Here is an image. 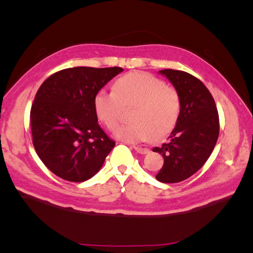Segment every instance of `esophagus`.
Wrapping results in <instances>:
<instances>
[{
    "label": "esophagus",
    "mask_w": 253,
    "mask_h": 253,
    "mask_svg": "<svg viewBox=\"0 0 253 253\" xmlns=\"http://www.w3.org/2000/svg\"><path fill=\"white\" fill-rule=\"evenodd\" d=\"M133 149H135L136 151L140 154H147L150 152V150L148 148H143L140 146H133Z\"/></svg>",
    "instance_id": "1"
}]
</instances>
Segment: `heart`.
I'll list each match as a JSON object with an SVG mask.
<instances>
[{
  "label": "heart",
  "mask_w": 253,
  "mask_h": 253,
  "mask_svg": "<svg viewBox=\"0 0 253 253\" xmlns=\"http://www.w3.org/2000/svg\"><path fill=\"white\" fill-rule=\"evenodd\" d=\"M133 106L131 124L120 127L116 137L126 142L154 141L168 137L178 123L181 100L173 85L151 74L130 72L117 78L112 92L96 91L93 110L96 117L110 130H115L123 117V109Z\"/></svg>",
  "instance_id": "obj_1"
}]
</instances>
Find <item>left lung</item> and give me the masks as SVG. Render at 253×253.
I'll list each match as a JSON object with an SVG mask.
<instances>
[{
    "instance_id": "8db88e82",
    "label": "left lung",
    "mask_w": 253,
    "mask_h": 253,
    "mask_svg": "<svg viewBox=\"0 0 253 253\" xmlns=\"http://www.w3.org/2000/svg\"><path fill=\"white\" fill-rule=\"evenodd\" d=\"M160 73L174 84L181 100L179 120L169 140L153 149L164 158L155 178L174 184L189 178L207 162L217 141L219 118L213 96L200 79L175 69Z\"/></svg>"
}]
</instances>
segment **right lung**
<instances>
[{
    "label": "right lung",
    "mask_w": 253,
    "mask_h": 253,
    "mask_svg": "<svg viewBox=\"0 0 253 253\" xmlns=\"http://www.w3.org/2000/svg\"><path fill=\"white\" fill-rule=\"evenodd\" d=\"M122 67H73L46 78L30 110L32 143L53 174L74 182L88 180L103 165L115 141L100 127L93 110L96 91Z\"/></svg>",
    "instance_id": "add662e5"
}]
</instances>
